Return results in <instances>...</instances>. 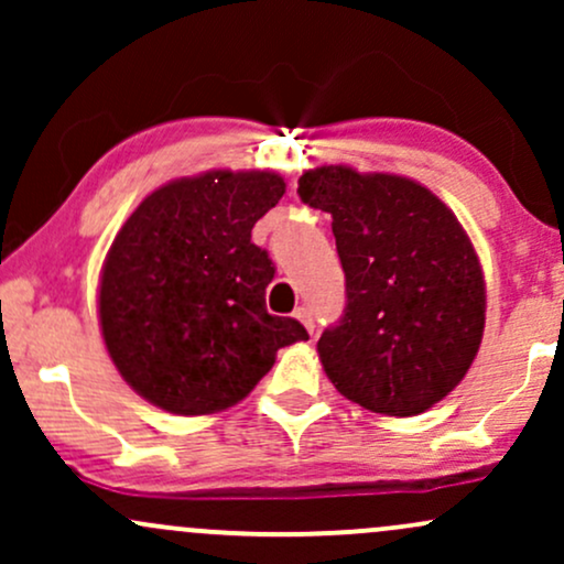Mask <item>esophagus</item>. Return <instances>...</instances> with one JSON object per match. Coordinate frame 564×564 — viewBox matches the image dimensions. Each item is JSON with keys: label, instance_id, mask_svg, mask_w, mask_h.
Listing matches in <instances>:
<instances>
[{"label": "esophagus", "instance_id": "esophagus-1", "mask_svg": "<svg viewBox=\"0 0 564 564\" xmlns=\"http://www.w3.org/2000/svg\"><path fill=\"white\" fill-rule=\"evenodd\" d=\"M294 318H296V321H300V323H302V326H304V328H307V332H310V334H313V332H315V321H313V313H310V310H307V307H300V310H296V313H294Z\"/></svg>", "mask_w": 564, "mask_h": 564}]
</instances>
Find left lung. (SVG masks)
<instances>
[{
	"label": "left lung",
	"instance_id": "1",
	"mask_svg": "<svg viewBox=\"0 0 564 564\" xmlns=\"http://www.w3.org/2000/svg\"><path fill=\"white\" fill-rule=\"evenodd\" d=\"M296 193L332 215L347 278L345 315L318 339L323 371L368 411L424 413L467 377L482 341L485 278L467 230L400 174L318 166Z\"/></svg>",
	"mask_w": 564,
	"mask_h": 564
}]
</instances>
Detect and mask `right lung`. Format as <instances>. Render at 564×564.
Here are the masks:
<instances>
[{
  "instance_id": "obj_1",
  "label": "right lung",
  "mask_w": 564,
  "mask_h": 564,
  "mask_svg": "<svg viewBox=\"0 0 564 564\" xmlns=\"http://www.w3.org/2000/svg\"><path fill=\"white\" fill-rule=\"evenodd\" d=\"M286 193L268 170H212L161 185L116 232L97 289L113 366L148 403L180 416L236 405L307 339L268 313L275 268L251 228Z\"/></svg>"
}]
</instances>
